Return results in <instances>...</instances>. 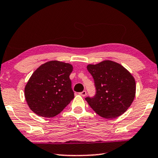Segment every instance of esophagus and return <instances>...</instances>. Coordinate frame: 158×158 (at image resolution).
Segmentation results:
<instances>
[{
  "label": "esophagus",
  "instance_id": "34e87169",
  "mask_svg": "<svg viewBox=\"0 0 158 158\" xmlns=\"http://www.w3.org/2000/svg\"><path fill=\"white\" fill-rule=\"evenodd\" d=\"M80 95H81V96H83V97H85V95H86V91L85 90H84V91H82L79 93Z\"/></svg>",
  "mask_w": 158,
  "mask_h": 158
}]
</instances>
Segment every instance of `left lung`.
Returning a JSON list of instances; mask_svg holds the SVG:
<instances>
[{"label":"left lung","instance_id":"8db88e82","mask_svg":"<svg viewBox=\"0 0 158 158\" xmlns=\"http://www.w3.org/2000/svg\"><path fill=\"white\" fill-rule=\"evenodd\" d=\"M87 69L95 81L96 95L85 98L96 114L105 118H115L132 105L136 94L135 79L127 69L114 61L105 60L89 64Z\"/></svg>","mask_w":158,"mask_h":158}]
</instances>
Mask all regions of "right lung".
<instances>
[{
  "instance_id": "1",
  "label": "right lung",
  "mask_w": 158,
  "mask_h": 158,
  "mask_svg": "<svg viewBox=\"0 0 158 158\" xmlns=\"http://www.w3.org/2000/svg\"><path fill=\"white\" fill-rule=\"evenodd\" d=\"M71 64L51 60L32 74L24 89L28 105L40 116L51 118L60 114L74 98L69 74Z\"/></svg>"
}]
</instances>
